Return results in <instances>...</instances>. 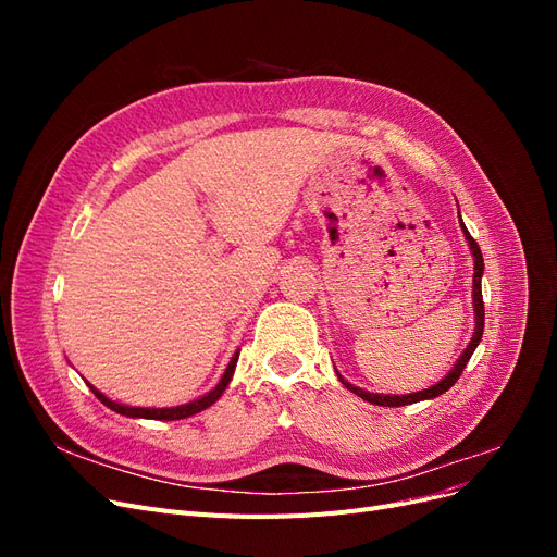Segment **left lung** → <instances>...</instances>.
I'll return each mask as SVG.
<instances>
[{"instance_id": "obj_1", "label": "left lung", "mask_w": 557, "mask_h": 557, "mask_svg": "<svg viewBox=\"0 0 557 557\" xmlns=\"http://www.w3.org/2000/svg\"><path fill=\"white\" fill-rule=\"evenodd\" d=\"M460 209V207H458ZM460 213V211H458ZM460 230H462V234H465V242H467V246H469V252H471V258H474V278H471V305H474V332H471V339H469V344H467V348L460 352V358L455 360V364L450 367V372L442 379V381H436L434 385H428V387H423V391H416V393H407V395H383V393H369V391H362V387H358V385H352V383H348L339 372H336V367H334V372H336V376H339V381L348 387L350 393H356L358 397H362V399H367V401H372V404H376V407H407V404H413V401H423V399H434V397H440V395H444L448 387L460 379V374H462V369L467 367V362H469V358L474 356V350H476V346L481 344V336H483V325H485V313H483V295H481V278H483V256H481V248H479V244L471 239V234L467 232V227H465V223H462V218H460Z\"/></svg>"}]
</instances>
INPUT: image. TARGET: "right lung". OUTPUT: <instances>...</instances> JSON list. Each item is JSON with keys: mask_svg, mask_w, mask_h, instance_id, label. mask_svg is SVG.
Returning a JSON list of instances; mask_svg holds the SVG:
<instances>
[{"mask_svg": "<svg viewBox=\"0 0 557 557\" xmlns=\"http://www.w3.org/2000/svg\"><path fill=\"white\" fill-rule=\"evenodd\" d=\"M237 360H239V350L234 352L232 360L227 362V367H225V374L221 376V381L215 383V387H211L209 393H205V395L197 397V399H190V401H185V404H178V407H164V409L129 407V404H121V401H115V399L107 397L104 393H99L92 383H88V387H90V391L95 393V397L104 404V407H109L111 411L121 413V416H127V418H146V420H181V418H190V416H195V413H199V411L209 409L211 404H215L218 399H221V395L225 393V387H227V385H230V381H232L234 369H237Z\"/></svg>", "mask_w": 557, "mask_h": 557, "instance_id": "add662e5", "label": "right lung"}]
</instances>
